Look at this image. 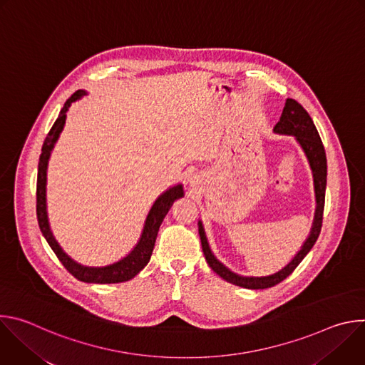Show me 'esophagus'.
Returning <instances> with one entry per match:
<instances>
[{
    "label": "esophagus",
    "instance_id": "esophagus-1",
    "mask_svg": "<svg viewBox=\"0 0 365 365\" xmlns=\"http://www.w3.org/2000/svg\"><path fill=\"white\" fill-rule=\"evenodd\" d=\"M190 183H192V185H195V179H192V180H190Z\"/></svg>",
    "mask_w": 365,
    "mask_h": 365
}]
</instances>
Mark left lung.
I'll use <instances>...</instances> for the list:
<instances>
[{"label": "left lung", "mask_w": 365, "mask_h": 365, "mask_svg": "<svg viewBox=\"0 0 365 365\" xmlns=\"http://www.w3.org/2000/svg\"><path fill=\"white\" fill-rule=\"evenodd\" d=\"M274 133L277 134H286L293 135L300 147L303 148L309 166L312 169V175H314V185H315V197H317V211L314 218V225H312L310 234L303 242L302 248L297 251V254L293 257L292 262L284 266L282 270H279L274 274L270 276H262V277H252V276H240L234 272H231L228 267H225L220 259L214 255L211 251L210 244H207L205 230L202 225V221L197 222L199 227V237L202 242V251L206 258V263L210 267L224 280L244 287V289H267L273 287L277 283L283 282L289 274L293 273V270L300 264L302 259L306 257V254L315 245L321 228H322V220H324V207H325V190H327V154L322 144V140L319 137V133L312 121L307 111L300 106V103L292 98L286 99V106L283 108L280 121L274 125Z\"/></svg>", "instance_id": "left-lung-1"}]
</instances>
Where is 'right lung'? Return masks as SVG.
Instances as JSON below:
<instances>
[{"instance_id":"add662e5","label":"right lung","mask_w":365,"mask_h":365,"mask_svg":"<svg viewBox=\"0 0 365 365\" xmlns=\"http://www.w3.org/2000/svg\"><path fill=\"white\" fill-rule=\"evenodd\" d=\"M83 95H86V92L79 89L65 102V106L61 110L58 120L55 121L53 127L50 128L46 140L43 143L41 154L38 159V172H37V193H36L37 221H38L40 231H41L43 237L46 238V241L48 242L50 248L53 250V252L61 259L63 267L73 277H76L78 280L85 282V283H99V284L123 283V282H127V280L133 279L134 276H137L150 262V257H151V252L154 248L155 238H158L159 228H160L165 217L168 215L169 210L172 207L173 202L183 196V186L176 185L173 187H169L166 192H163L158 199H155V202L153 203L151 210L145 218L144 228H143L138 242L124 258L118 259L117 263L103 266V267H89V266H82V264L76 263L75 259H72L61 248V245L58 244L53 234H51V231H50L47 210H46V182H47V165H48L50 154L63 130V125L66 121V113H68L69 107L72 106V102L78 101Z\"/></svg>"}]
</instances>
